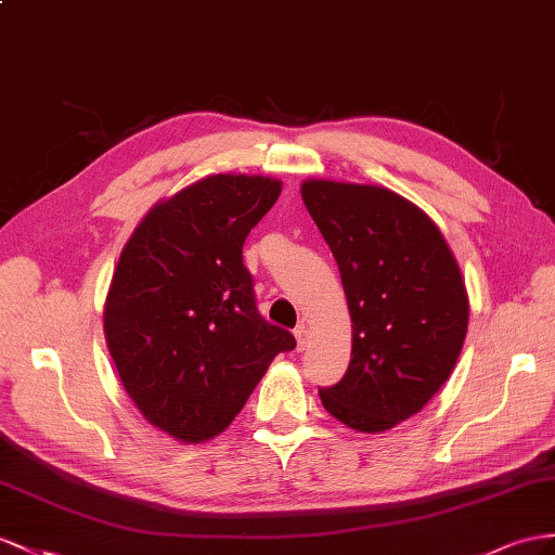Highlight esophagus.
I'll return each mask as SVG.
<instances>
[{
	"label": "esophagus",
	"instance_id": "34e87169",
	"mask_svg": "<svg viewBox=\"0 0 555 555\" xmlns=\"http://www.w3.org/2000/svg\"><path fill=\"white\" fill-rule=\"evenodd\" d=\"M295 339H297V349H305L307 347V343H309V331H307V325L305 323H300L295 328Z\"/></svg>",
	"mask_w": 555,
	"mask_h": 555
}]
</instances>
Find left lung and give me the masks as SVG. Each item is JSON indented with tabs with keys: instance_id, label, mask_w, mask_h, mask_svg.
<instances>
[{
	"instance_id": "8db88e82",
	"label": "left lung",
	"mask_w": 555,
	"mask_h": 555,
	"mask_svg": "<svg viewBox=\"0 0 555 555\" xmlns=\"http://www.w3.org/2000/svg\"><path fill=\"white\" fill-rule=\"evenodd\" d=\"M302 198L333 250L351 314L345 377L323 408L357 431H385L434 399L466 337L468 297L438 227L373 184L307 180Z\"/></svg>"
}]
</instances>
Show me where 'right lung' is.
<instances>
[{"label": "right lung", "mask_w": 555, "mask_h": 555, "mask_svg": "<svg viewBox=\"0 0 555 555\" xmlns=\"http://www.w3.org/2000/svg\"><path fill=\"white\" fill-rule=\"evenodd\" d=\"M281 182L210 176L154 206L126 244L105 337L133 403L184 443L218 436L246 405L291 331L255 305L244 244Z\"/></svg>", "instance_id": "right-lung-1"}]
</instances>
